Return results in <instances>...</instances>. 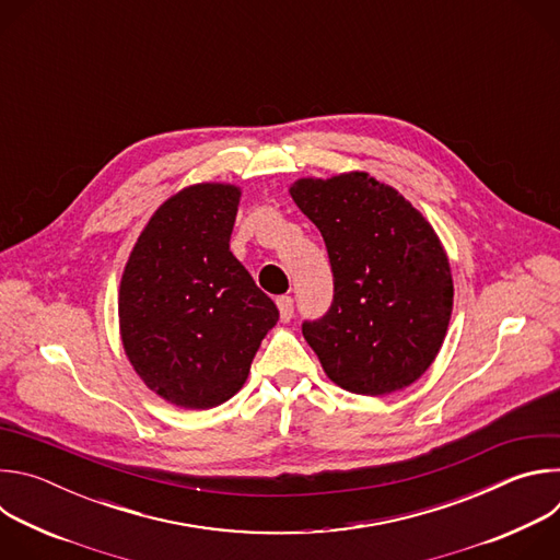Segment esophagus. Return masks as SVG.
<instances>
[{
    "mask_svg": "<svg viewBox=\"0 0 560 560\" xmlns=\"http://www.w3.org/2000/svg\"><path fill=\"white\" fill-rule=\"evenodd\" d=\"M277 307H279V314H281V322H290V318L294 316V301L292 296H279L277 299Z\"/></svg>",
    "mask_w": 560,
    "mask_h": 560,
    "instance_id": "34e87169",
    "label": "esophagus"
}]
</instances>
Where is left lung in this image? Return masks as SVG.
<instances>
[{
    "label": "left lung",
    "instance_id": "8db88e82",
    "mask_svg": "<svg viewBox=\"0 0 560 560\" xmlns=\"http://www.w3.org/2000/svg\"><path fill=\"white\" fill-rule=\"evenodd\" d=\"M290 197L322 232L335 299L303 337L339 387L383 396L419 381L447 335L454 283L430 221L387 184L352 171L301 177Z\"/></svg>",
    "mask_w": 560,
    "mask_h": 560
}]
</instances>
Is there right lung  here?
Here are the masks:
<instances>
[{"mask_svg":"<svg viewBox=\"0 0 560 560\" xmlns=\"http://www.w3.org/2000/svg\"><path fill=\"white\" fill-rule=\"evenodd\" d=\"M242 188L203 182L154 210L119 283V335L137 376L186 410L225 404L279 322L230 253Z\"/></svg>","mask_w":560,"mask_h":560,"instance_id":"right-lung-1","label":"right lung"}]
</instances>
